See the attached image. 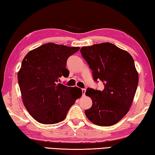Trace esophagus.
Wrapping results in <instances>:
<instances>
[{
	"label": "esophagus",
	"instance_id": "obj_1",
	"mask_svg": "<svg viewBox=\"0 0 155 155\" xmlns=\"http://www.w3.org/2000/svg\"><path fill=\"white\" fill-rule=\"evenodd\" d=\"M85 91H86L85 89H82V94H83V96H85Z\"/></svg>",
	"mask_w": 155,
	"mask_h": 155
}]
</instances>
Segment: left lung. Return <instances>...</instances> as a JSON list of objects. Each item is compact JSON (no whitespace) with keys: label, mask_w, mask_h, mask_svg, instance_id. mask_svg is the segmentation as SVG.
Wrapping results in <instances>:
<instances>
[{"label":"left lung","mask_w":155,"mask_h":155,"mask_svg":"<svg viewBox=\"0 0 155 155\" xmlns=\"http://www.w3.org/2000/svg\"><path fill=\"white\" fill-rule=\"evenodd\" d=\"M80 52L92 70L94 81L103 83V91L87 88L92 101L85 113L89 120L103 127L118 122L129 111L139 77L132 56L109 42L83 46Z\"/></svg>","instance_id":"1"}]
</instances>
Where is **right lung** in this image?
<instances>
[{
	"instance_id": "right-lung-1",
	"label": "right lung",
	"mask_w": 155,
	"mask_h": 155,
	"mask_svg": "<svg viewBox=\"0 0 155 155\" xmlns=\"http://www.w3.org/2000/svg\"><path fill=\"white\" fill-rule=\"evenodd\" d=\"M79 48L47 43L28 52L22 60L18 80L23 103L41 124L63 121L82 95L80 88L58 83L62 76H69L67 59Z\"/></svg>"
}]
</instances>
